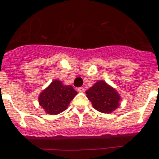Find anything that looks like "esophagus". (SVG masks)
Instances as JSON below:
<instances>
[{
	"instance_id": "obj_1",
	"label": "esophagus",
	"mask_w": 159,
	"mask_h": 159,
	"mask_svg": "<svg viewBox=\"0 0 159 159\" xmlns=\"http://www.w3.org/2000/svg\"><path fill=\"white\" fill-rule=\"evenodd\" d=\"M78 92H85V89H84V88H83V87H80V88H78Z\"/></svg>"
}]
</instances>
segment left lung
I'll return each instance as SVG.
<instances>
[{
    "mask_svg": "<svg viewBox=\"0 0 159 159\" xmlns=\"http://www.w3.org/2000/svg\"><path fill=\"white\" fill-rule=\"evenodd\" d=\"M86 94L93 107L102 113H111L120 104V95L116 89L103 80L95 83L87 91Z\"/></svg>",
    "mask_w": 159,
    "mask_h": 159,
    "instance_id": "obj_1",
    "label": "left lung"
}]
</instances>
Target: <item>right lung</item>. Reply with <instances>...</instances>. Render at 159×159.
Masks as SVG:
<instances>
[{"instance_id":"1","label":"right lung","mask_w":159,"mask_h":159,"mask_svg":"<svg viewBox=\"0 0 159 159\" xmlns=\"http://www.w3.org/2000/svg\"><path fill=\"white\" fill-rule=\"evenodd\" d=\"M76 95L72 86L64 85L61 81L56 80L40 93L39 103L46 113L57 115L67 109Z\"/></svg>"}]
</instances>
